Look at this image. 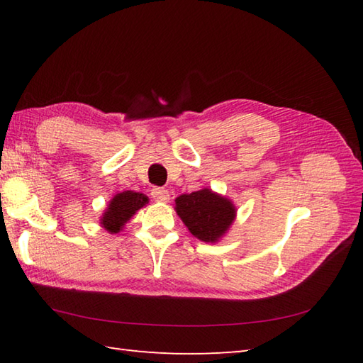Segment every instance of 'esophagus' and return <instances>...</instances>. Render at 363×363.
<instances>
[{"label": "esophagus", "mask_w": 363, "mask_h": 363, "mask_svg": "<svg viewBox=\"0 0 363 363\" xmlns=\"http://www.w3.org/2000/svg\"><path fill=\"white\" fill-rule=\"evenodd\" d=\"M150 196L155 199L157 202H167L169 201V191L166 188H153Z\"/></svg>", "instance_id": "34e87169"}]
</instances>
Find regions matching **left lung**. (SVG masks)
Here are the masks:
<instances>
[{"instance_id": "obj_1", "label": "left lung", "mask_w": 363, "mask_h": 363, "mask_svg": "<svg viewBox=\"0 0 363 363\" xmlns=\"http://www.w3.org/2000/svg\"><path fill=\"white\" fill-rule=\"evenodd\" d=\"M177 214L196 238L214 242L230 227L235 206L211 189H201L175 199Z\"/></svg>"}]
</instances>
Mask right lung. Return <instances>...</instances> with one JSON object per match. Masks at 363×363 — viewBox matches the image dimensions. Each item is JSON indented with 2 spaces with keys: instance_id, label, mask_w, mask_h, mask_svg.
<instances>
[{
  "instance_id": "obj_1",
  "label": "right lung",
  "mask_w": 363,
  "mask_h": 363,
  "mask_svg": "<svg viewBox=\"0 0 363 363\" xmlns=\"http://www.w3.org/2000/svg\"><path fill=\"white\" fill-rule=\"evenodd\" d=\"M145 203H149V197L135 191H123L117 194L109 202L106 213L101 218V225L111 233H117L122 230L127 220L135 214L139 208H143Z\"/></svg>"
}]
</instances>
